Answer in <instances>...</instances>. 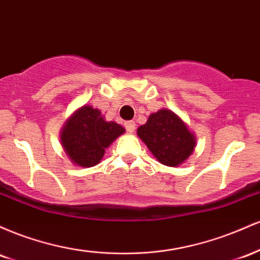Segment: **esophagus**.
<instances>
[{"mask_svg": "<svg viewBox=\"0 0 260 260\" xmlns=\"http://www.w3.org/2000/svg\"><path fill=\"white\" fill-rule=\"evenodd\" d=\"M124 127H126L127 132L133 133L134 129H136V123H134V121H127L126 123H124Z\"/></svg>", "mask_w": 260, "mask_h": 260, "instance_id": "obj_1", "label": "esophagus"}]
</instances>
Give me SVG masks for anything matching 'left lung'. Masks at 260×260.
I'll return each mask as SVG.
<instances>
[{"instance_id": "left-lung-1", "label": "left lung", "mask_w": 260, "mask_h": 260, "mask_svg": "<svg viewBox=\"0 0 260 260\" xmlns=\"http://www.w3.org/2000/svg\"><path fill=\"white\" fill-rule=\"evenodd\" d=\"M137 134L159 162L171 168L183 164L196 147L194 134L169 109L151 113Z\"/></svg>"}]
</instances>
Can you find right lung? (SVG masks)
Here are the masks:
<instances>
[{"instance_id":"1","label":"right lung","mask_w":260,"mask_h":260,"mask_svg":"<svg viewBox=\"0 0 260 260\" xmlns=\"http://www.w3.org/2000/svg\"><path fill=\"white\" fill-rule=\"evenodd\" d=\"M124 133L116 122H107L98 109L84 105L68 118L61 131V144L71 161L77 166L98 165L105 149Z\"/></svg>"}]
</instances>
